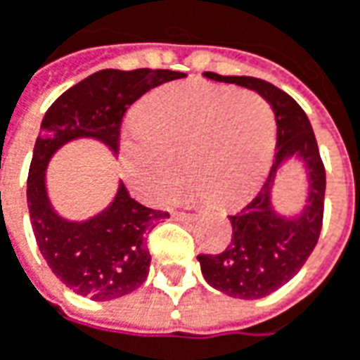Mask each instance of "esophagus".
I'll list each match as a JSON object with an SVG mask.
<instances>
[{
	"instance_id": "obj_1",
	"label": "esophagus",
	"mask_w": 360,
	"mask_h": 360,
	"mask_svg": "<svg viewBox=\"0 0 360 360\" xmlns=\"http://www.w3.org/2000/svg\"><path fill=\"white\" fill-rule=\"evenodd\" d=\"M173 217H175V219H181V221H187V219H191V217H193V213H185V211H175V213H173Z\"/></svg>"
}]
</instances>
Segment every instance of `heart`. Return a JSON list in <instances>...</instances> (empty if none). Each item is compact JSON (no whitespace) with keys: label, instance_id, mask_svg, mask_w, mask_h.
<instances>
[{"label":"heart","instance_id":"b5f03b06","mask_svg":"<svg viewBox=\"0 0 360 360\" xmlns=\"http://www.w3.org/2000/svg\"><path fill=\"white\" fill-rule=\"evenodd\" d=\"M274 136L276 117L259 94L181 82L143 104L139 122L122 139V169L134 195L161 203L177 189L183 156L189 193L231 205L266 173Z\"/></svg>","mask_w":360,"mask_h":360}]
</instances>
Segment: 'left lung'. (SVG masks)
<instances>
[{
    "mask_svg": "<svg viewBox=\"0 0 360 360\" xmlns=\"http://www.w3.org/2000/svg\"><path fill=\"white\" fill-rule=\"evenodd\" d=\"M203 76L258 92L276 117V159L264 187L250 203L229 215L233 231L226 250L197 256L211 288L240 300H256L292 280L312 254L321 236L326 173L310 120L284 90L252 76L213 72H203ZM288 160L300 164L307 177L305 203L296 214H282L273 205V185Z\"/></svg>",
    "mask_w": 360,
    "mask_h": 360,
    "instance_id": "left-lung-1",
    "label": "left lung"
}]
</instances>
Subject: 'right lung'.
I'll return each mask as SVG.
<instances>
[{
    "mask_svg": "<svg viewBox=\"0 0 360 360\" xmlns=\"http://www.w3.org/2000/svg\"><path fill=\"white\" fill-rule=\"evenodd\" d=\"M185 78L173 70H101L68 88L44 115L27 173V210L39 252L70 290L90 300H115L149 276L147 236L167 211L150 210L118 181L112 201L88 219L60 215L48 195L46 171L58 150L78 139H94L118 153L127 108L150 88Z\"/></svg>",
    "mask_w": 360,
    "mask_h": 360,
    "instance_id": "add662e5",
    "label": "right lung"
}]
</instances>
